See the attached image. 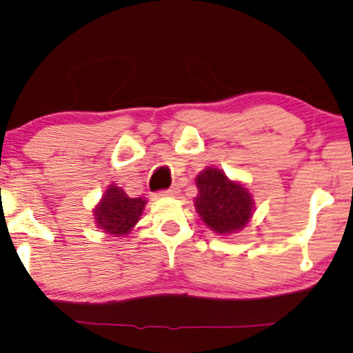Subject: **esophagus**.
I'll use <instances>...</instances> for the list:
<instances>
[{
  "label": "esophagus",
  "mask_w": 353,
  "mask_h": 353,
  "mask_svg": "<svg viewBox=\"0 0 353 353\" xmlns=\"http://www.w3.org/2000/svg\"><path fill=\"white\" fill-rule=\"evenodd\" d=\"M179 192H181L179 187H177V185H172L171 189H169V190L163 192V195H166V196H177V195H179Z\"/></svg>",
  "instance_id": "34e87169"
}]
</instances>
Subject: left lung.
Here are the masks:
<instances>
[{"instance_id":"1","label":"left lung","mask_w":353,"mask_h":353,"mask_svg":"<svg viewBox=\"0 0 353 353\" xmlns=\"http://www.w3.org/2000/svg\"><path fill=\"white\" fill-rule=\"evenodd\" d=\"M199 195L195 211L206 228L218 236H231L247 228L255 213V200L241 181L225 176L223 169L208 166L195 177Z\"/></svg>"}]
</instances>
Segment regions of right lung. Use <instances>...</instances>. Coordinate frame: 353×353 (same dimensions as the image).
I'll use <instances>...</instances> for the list:
<instances>
[{"label":"right lung","mask_w":353,"mask_h":353,"mask_svg":"<svg viewBox=\"0 0 353 353\" xmlns=\"http://www.w3.org/2000/svg\"><path fill=\"white\" fill-rule=\"evenodd\" d=\"M147 199L129 196L121 187L110 184L92 213L98 229L112 237H125L142 218Z\"/></svg>","instance_id":"1"}]
</instances>
